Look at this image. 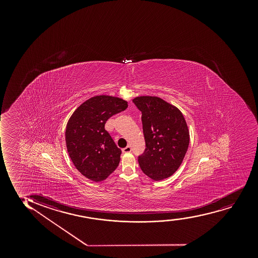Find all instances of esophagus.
<instances>
[{
    "label": "esophagus",
    "mask_w": 258,
    "mask_h": 258,
    "mask_svg": "<svg viewBox=\"0 0 258 258\" xmlns=\"http://www.w3.org/2000/svg\"><path fill=\"white\" fill-rule=\"evenodd\" d=\"M131 151H132V148H131L130 145H128L125 148L122 149V152L123 153H128V152H131Z\"/></svg>",
    "instance_id": "esophagus-1"
}]
</instances>
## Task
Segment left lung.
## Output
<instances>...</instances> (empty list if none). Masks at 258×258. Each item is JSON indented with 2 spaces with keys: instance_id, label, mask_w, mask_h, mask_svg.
<instances>
[{
  "instance_id": "1",
  "label": "left lung",
  "mask_w": 258,
  "mask_h": 258,
  "mask_svg": "<svg viewBox=\"0 0 258 258\" xmlns=\"http://www.w3.org/2000/svg\"><path fill=\"white\" fill-rule=\"evenodd\" d=\"M142 112L146 148L139 157L140 168L154 181L171 176L181 166L189 145V132L177 107L157 96L133 100Z\"/></svg>"
}]
</instances>
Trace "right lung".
Wrapping results in <instances>:
<instances>
[{"label": "right lung", "mask_w": 258, "mask_h": 258, "mask_svg": "<svg viewBox=\"0 0 258 258\" xmlns=\"http://www.w3.org/2000/svg\"><path fill=\"white\" fill-rule=\"evenodd\" d=\"M127 101L111 95H96L81 104L66 125L69 156L77 170L95 182L106 180L118 167L121 150L116 146L105 124L126 109Z\"/></svg>", "instance_id": "1"}]
</instances>
